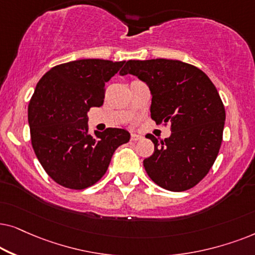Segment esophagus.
Listing matches in <instances>:
<instances>
[{
	"mask_svg": "<svg viewBox=\"0 0 255 255\" xmlns=\"http://www.w3.org/2000/svg\"><path fill=\"white\" fill-rule=\"evenodd\" d=\"M141 138H142V136H141V135H138V134H131L130 135V140L131 141H133V142H136V141H138V140H141Z\"/></svg>",
	"mask_w": 255,
	"mask_h": 255,
	"instance_id": "obj_1",
	"label": "esophagus"
}]
</instances>
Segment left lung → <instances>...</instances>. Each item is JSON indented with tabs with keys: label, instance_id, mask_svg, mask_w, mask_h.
Returning <instances> with one entry per match:
<instances>
[{
	"label": "left lung",
	"instance_id": "left-lung-1",
	"mask_svg": "<svg viewBox=\"0 0 255 255\" xmlns=\"http://www.w3.org/2000/svg\"><path fill=\"white\" fill-rule=\"evenodd\" d=\"M133 74L148 85L151 119L170 124L171 135L143 161L149 177L169 191H185L208 175L223 141L225 108L210 78L191 64L172 59L128 60L121 76Z\"/></svg>",
	"mask_w": 255,
	"mask_h": 255
}]
</instances>
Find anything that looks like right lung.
<instances>
[{
	"mask_svg": "<svg viewBox=\"0 0 255 255\" xmlns=\"http://www.w3.org/2000/svg\"><path fill=\"white\" fill-rule=\"evenodd\" d=\"M125 62L79 59L60 64L38 81L28 107L33 151L46 174L65 188L96 184L130 134L120 128L88 133L87 113L104 104L105 84Z\"/></svg>",
	"mask_w": 255,
	"mask_h": 255,
	"instance_id": "right-lung-1",
	"label": "right lung"
}]
</instances>
